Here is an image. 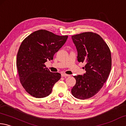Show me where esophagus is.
Instances as JSON below:
<instances>
[{"label": "esophagus", "mask_w": 126, "mask_h": 126, "mask_svg": "<svg viewBox=\"0 0 126 126\" xmlns=\"http://www.w3.org/2000/svg\"><path fill=\"white\" fill-rule=\"evenodd\" d=\"M61 76L63 77V78H66V77L70 76V75H69L65 74H61Z\"/></svg>", "instance_id": "34e87169"}]
</instances>
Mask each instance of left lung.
Masks as SVG:
<instances>
[{
  "label": "left lung",
  "mask_w": 126,
  "mask_h": 126,
  "mask_svg": "<svg viewBox=\"0 0 126 126\" xmlns=\"http://www.w3.org/2000/svg\"><path fill=\"white\" fill-rule=\"evenodd\" d=\"M78 50V60L85 63L86 73L74 76L76 82L71 89L75 97L85 100L100 91L111 70L112 59L109 46L98 34L85 32L72 36Z\"/></svg>",
  "instance_id": "8db88e82"
}]
</instances>
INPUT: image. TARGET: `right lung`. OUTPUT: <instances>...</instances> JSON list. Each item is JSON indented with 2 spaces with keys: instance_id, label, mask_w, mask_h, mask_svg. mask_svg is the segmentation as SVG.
<instances>
[{
  "instance_id": "1",
  "label": "right lung",
  "mask_w": 126,
  "mask_h": 126,
  "mask_svg": "<svg viewBox=\"0 0 126 126\" xmlns=\"http://www.w3.org/2000/svg\"><path fill=\"white\" fill-rule=\"evenodd\" d=\"M67 37V35L59 36L39 30L22 41L17 54L16 66L21 84L31 96L36 98L48 96L60 79L61 74L50 72L45 63L53 59Z\"/></svg>"
}]
</instances>
